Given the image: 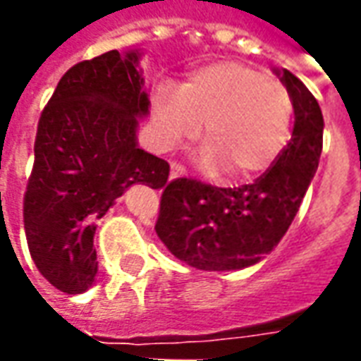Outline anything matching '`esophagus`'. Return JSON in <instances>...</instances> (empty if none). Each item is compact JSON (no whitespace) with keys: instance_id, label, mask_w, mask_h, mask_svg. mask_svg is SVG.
Masks as SVG:
<instances>
[{"instance_id":"esophagus-1","label":"esophagus","mask_w":361,"mask_h":361,"mask_svg":"<svg viewBox=\"0 0 361 361\" xmlns=\"http://www.w3.org/2000/svg\"><path fill=\"white\" fill-rule=\"evenodd\" d=\"M183 173H185V170H183L180 164L172 162V166H170V180H178V178H181Z\"/></svg>"}]
</instances>
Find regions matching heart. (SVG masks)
I'll use <instances>...</instances> for the list:
<instances>
[{"label": "heart", "instance_id": "obj_1", "mask_svg": "<svg viewBox=\"0 0 361 361\" xmlns=\"http://www.w3.org/2000/svg\"><path fill=\"white\" fill-rule=\"evenodd\" d=\"M204 145L197 164L232 181L269 170L290 141L292 98L274 77L240 61H216L195 69L180 92L164 87L152 104V135L160 150L195 141Z\"/></svg>", "mask_w": 361, "mask_h": 361}]
</instances>
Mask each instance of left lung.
<instances>
[{
    "mask_svg": "<svg viewBox=\"0 0 361 361\" xmlns=\"http://www.w3.org/2000/svg\"><path fill=\"white\" fill-rule=\"evenodd\" d=\"M292 98V139L255 183L234 189L180 178L166 183L157 234L168 251L201 271H242L261 263L284 238L317 172L323 114L288 69H272Z\"/></svg>",
    "mask_w": 361,
    "mask_h": 361,
    "instance_id": "8db88e82",
    "label": "left lung"
}]
</instances>
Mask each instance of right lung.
Masks as SVG:
<instances>
[{"label":"right lung","instance_id":"right-lung-1","mask_svg":"<svg viewBox=\"0 0 361 361\" xmlns=\"http://www.w3.org/2000/svg\"><path fill=\"white\" fill-rule=\"evenodd\" d=\"M141 56L111 50L73 66L38 121L25 232L36 269L66 294L96 282V220L131 185L168 183L170 164L137 141L150 108Z\"/></svg>","mask_w":361,"mask_h":361}]
</instances>
